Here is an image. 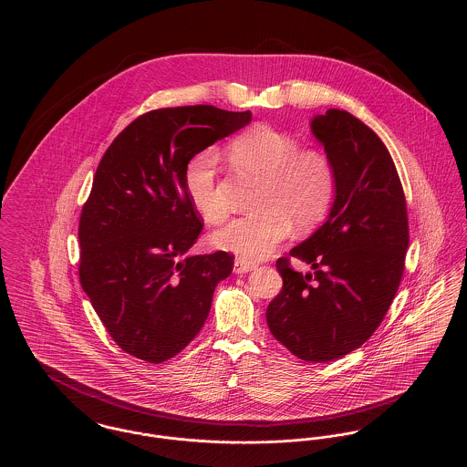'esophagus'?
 <instances>
[{
  "mask_svg": "<svg viewBox=\"0 0 467 467\" xmlns=\"http://www.w3.org/2000/svg\"><path fill=\"white\" fill-rule=\"evenodd\" d=\"M254 267H255V265H252V263H246V261L242 259V257H238V259L234 261V273H238V275L248 273V271H252Z\"/></svg>",
  "mask_w": 467,
  "mask_h": 467,
  "instance_id": "obj_1",
  "label": "esophagus"
}]
</instances>
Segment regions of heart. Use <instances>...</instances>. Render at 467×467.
<instances>
[{"label":"heart","mask_w":467,"mask_h":467,"mask_svg":"<svg viewBox=\"0 0 467 467\" xmlns=\"http://www.w3.org/2000/svg\"><path fill=\"white\" fill-rule=\"evenodd\" d=\"M227 157L236 168L263 178L254 201L259 210L231 221L213 234V244L244 261L266 259L289 236L292 223L310 227L322 221L333 204V161L320 149L301 150L289 133L255 124L227 145ZM217 175L213 154L194 157L185 171L187 196L208 223H223L227 215Z\"/></svg>","instance_id":"b5f03b06"}]
</instances>
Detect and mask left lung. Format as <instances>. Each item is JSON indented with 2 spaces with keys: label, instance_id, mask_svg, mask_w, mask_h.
Returning a JSON list of instances; mask_svg holds the SVG:
<instances>
[{
  "label": "left lung",
  "instance_id": "left-lung-1",
  "mask_svg": "<svg viewBox=\"0 0 467 467\" xmlns=\"http://www.w3.org/2000/svg\"><path fill=\"white\" fill-rule=\"evenodd\" d=\"M311 133L333 161L336 194L327 221L290 257H280L284 287L269 303L267 327L308 362L347 356L371 337L400 287L410 244L408 212L396 164L378 134L352 113L315 115Z\"/></svg>",
  "mask_w": 467,
  "mask_h": 467
}]
</instances>
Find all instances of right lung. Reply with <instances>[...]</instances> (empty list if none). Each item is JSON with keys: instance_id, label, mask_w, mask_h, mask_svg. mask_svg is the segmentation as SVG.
<instances>
[{"instance_id": "obj_1", "label": "right lung", "mask_w": 467, "mask_h": 467, "mask_svg": "<svg viewBox=\"0 0 467 467\" xmlns=\"http://www.w3.org/2000/svg\"><path fill=\"white\" fill-rule=\"evenodd\" d=\"M252 120L212 105L140 115L96 170L78 223L80 284L113 341L150 364L200 333L234 255H187L202 219L185 191L192 157Z\"/></svg>"}]
</instances>
